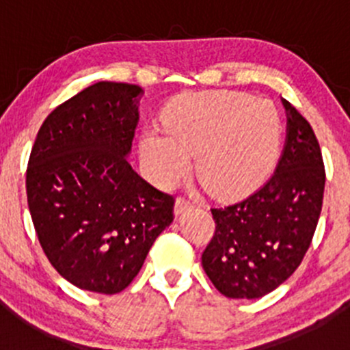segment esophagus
I'll list each match as a JSON object with an SVG mask.
<instances>
[{
  "label": "esophagus",
  "mask_w": 350,
  "mask_h": 350,
  "mask_svg": "<svg viewBox=\"0 0 350 350\" xmlns=\"http://www.w3.org/2000/svg\"><path fill=\"white\" fill-rule=\"evenodd\" d=\"M193 206H195V203H193V201H189L188 198H185V196H179L178 200H176V204H174V213L181 215Z\"/></svg>",
  "instance_id": "obj_1"
}]
</instances>
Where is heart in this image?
Returning <instances> with one entry per match:
<instances>
[{
	"label": "heart",
	"instance_id": "1",
	"mask_svg": "<svg viewBox=\"0 0 350 350\" xmlns=\"http://www.w3.org/2000/svg\"><path fill=\"white\" fill-rule=\"evenodd\" d=\"M164 130L146 129L140 154L161 186H174L191 167L217 196L256 188L276 159L281 139L278 109L237 91L185 94L165 111Z\"/></svg>",
	"mask_w": 350,
	"mask_h": 350
}]
</instances>
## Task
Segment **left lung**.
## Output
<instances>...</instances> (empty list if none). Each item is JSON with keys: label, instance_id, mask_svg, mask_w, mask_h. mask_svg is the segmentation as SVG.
Masks as SVG:
<instances>
[{"label": "left lung", "instance_id": "left-lung-1", "mask_svg": "<svg viewBox=\"0 0 350 350\" xmlns=\"http://www.w3.org/2000/svg\"><path fill=\"white\" fill-rule=\"evenodd\" d=\"M283 101L286 142L274 174L245 200L211 208L215 235L201 264L227 298L256 299L301 264L322 211L325 169L310 123Z\"/></svg>", "mask_w": 350, "mask_h": 350}]
</instances>
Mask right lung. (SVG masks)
<instances>
[{"instance_id": "obj_1", "label": "right lung", "mask_w": 350, "mask_h": 350, "mask_svg": "<svg viewBox=\"0 0 350 350\" xmlns=\"http://www.w3.org/2000/svg\"><path fill=\"white\" fill-rule=\"evenodd\" d=\"M142 93L100 81L59 105L31 147L27 198L38 242L55 271L86 291H123L174 218V198L126 161Z\"/></svg>"}]
</instances>
